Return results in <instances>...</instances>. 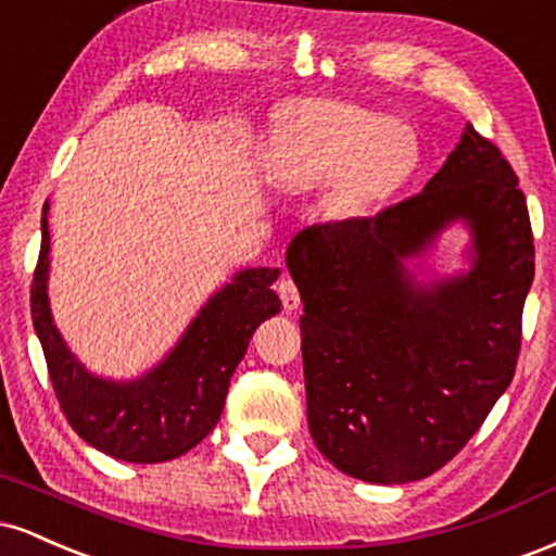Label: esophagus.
Returning a JSON list of instances; mask_svg holds the SVG:
<instances>
[{"label":"esophagus","mask_w":556,"mask_h":556,"mask_svg":"<svg viewBox=\"0 0 556 556\" xmlns=\"http://www.w3.org/2000/svg\"><path fill=\"white\" fill-rule=\"evenodd\" d=\"M277 292H279V298H282L285 311H298V305H300V292H298L295 279H292V277H282V279H279V282H277Z\"/></svg>","instance_id":"34e87169"}]
</instances>
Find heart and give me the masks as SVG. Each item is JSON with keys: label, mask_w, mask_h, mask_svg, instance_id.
Instances as JSON below:
<instances>
[{"label": "heart", "mask_w": 556, "mask_h": 556, "mask_svg": "<svg viewBox=\"0 0 556 556\" xmlns=\"http://www.w3.org/2000/svg\"><path fill=\"white\" fill-rule=\"evenodd\" d=\"M418 154L407 125L340 101H303L274 127L266 175L295 193L331 180V206L361 212L405 182Z\"/></svg>", "instance_id": "heart-1"}]
</instances>
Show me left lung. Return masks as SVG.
I'll return each mask as SVG.
<instances>
[{"instance_id":"left-lung-1","label":"left lung","mask_w":556,"mask_h":556,"mask_svg":"<svg viewBox=\"0 0 556 556\" xmlns=\"http://www.w3.org/2000/svg\"><path fill=\"white\" fill-rule=\"evenodd\" d=\"M455 218L475 229V269L416 291L401 258ZM533 258L518 175L473 125L420 193L298 232L287 266L303 300L300 350L318 452L368 483L444 468L513 381Z\"/></svg>"}]
</instances>
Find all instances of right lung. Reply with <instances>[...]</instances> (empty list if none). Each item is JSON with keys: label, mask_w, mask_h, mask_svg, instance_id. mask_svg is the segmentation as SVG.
Returning a JSON list of instances; mask_svg holds the SVG:
<instances>
[{"label": "right lung", "mask_w": 556, "mask_h": 556, "mask_svg": "<svg viewBox=\"0 0 556 556\" xmlns=\"http://www.w3.org/2000/svg\"><path fill=\"white\" fill-rule=\"evenodd\" d=\"M47 271L49 229L43 208L30 316L49 379L75 433L127 463H167L203 442L225 410L229 379L253 331L282 311V300L271 290L279 269L240 271L201 308L162 366L130 384H114L88 374L56 334L49 314Z\"/></svg>", "instance_id": "add662e5"}]
</instances>
